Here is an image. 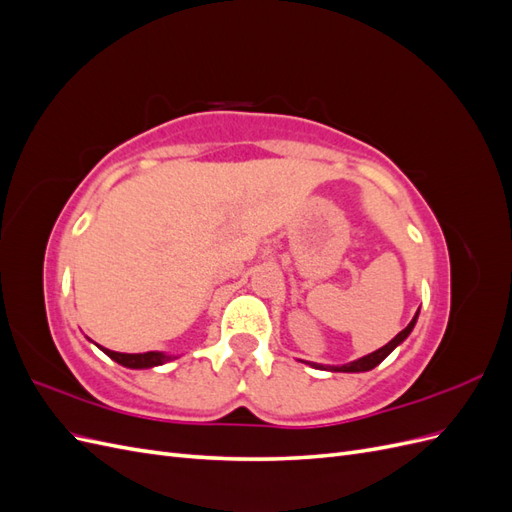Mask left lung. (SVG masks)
<instances>
[{
  "label": "left lung",
  "mask_w": 512,
  "mask_h": 512,
  "mask_svg": "<svg viewBox=\"0 0 512 512\" xmlns=\"http://www.w3.org/2000/svg\"><path fill=\"white\" fill-rule=\"evenodd\" d=\"M418 312H421V307H418ZM418 312L414 314V318L410 320V324L408 327L404 329V331H399L389 344L386 346H382V348H378L376 352H371V354H365V356H361V359H356V361H350V363H346V365H320V363H307V365H312V367H316V369H324V371H346V374H359V371H369V369H374L376 365H380L386 356H389L401 342H404V339L412 333V329H414V324H416V320H418Z\"/></svg>",
  "instance_id": "8db88e82"
}]
</instances>
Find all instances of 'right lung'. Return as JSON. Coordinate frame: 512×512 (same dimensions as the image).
<instances>
[{"label":"right lung","instance_id":"right-lung-1","mask_svg":"<svg viewBox=\"0 0 512 512\" xmlns=\"http://www.w3.org/2000/svg\"><path fill=\"white\" fill-rule=\"evenodd\" d=\"M100 350L111 356V359L123 367H130V369H151V367H158V365H164L168 361H175L177 356L175 354H166V352H143V354H126V352H115V350H108V348H102Z\"/></svg>","mask_w":512,"mask_h":512}]
</instances>
